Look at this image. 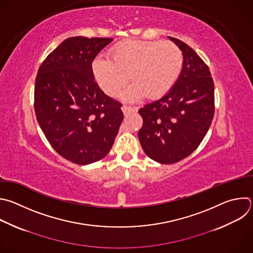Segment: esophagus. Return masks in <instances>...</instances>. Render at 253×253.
I'll list each match as a JSON object with an SVG mask.
<instances>
[{
  "label": "esophagus",
  "mask_w": 253,
  "mask_h": 253,
  "mask_svg": "<svg viewBox=\"0 0 253 253\" xmlns=\"http://www.w3.org/2000/svg\"><path fill=\"white\" fill-rule=\"evenodd\" d=\"M121 109H122L124 115H127V114H129V113H131V112H136V111H137V108H135V107H129V106H126V105L122 106Z\"/></svg>",
  "instance_id": "esophagus-1"
}]
</instances>
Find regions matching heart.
I'll list each match as a JSON object with an SVG mask.
<instances>
[{
    "mask_svg": "<svg viewBox=\"0 0 253 253\" xmlns=\"http://www.w3.org/2000/svg\"><path fill=\"white\" fill-rule=\"evenodd\" d=\"M108 56L94 59L93 75L109 96L118 94L129 75L133 83L121 97L130 102L144 94L149 99L163 96L173 87L183 67L182 51L172 42L129 40L113 46Z\"/></svg>",
    "mask_w": 253,
    "mask_h": 253,
    "instance_id": "obj_1",
    "label": "heart"
}]
</instances>
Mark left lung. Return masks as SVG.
<instances>
[{
    "label": "left lung",
    "mask_w": 253,
    "mask_h": 253,
    "mask_svg": "<svg viewBox=\"0 0 253 253\" xmlns=\"http://www.w3.org/2000/svg\"><path fill=\"white\" fill-rule=\"evenodd\" d=\"M183 54L182 71L162 98L139 109L143 126L138 132L146 155L160 164H174L190 156L206 136L214 114L211 71L198 53L169 37Z\"/></svg>",
    "instance_id": "obj_1"
}]
</instances>
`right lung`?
Instances as JSON below:
<instances>
[{"label":"right lung","instance_id":"add662e5","mask_svg":"<svg viewBox=\"0 0 253 253\" xmlns=\"http://www.w3.org/2000/svg\"><path fill=\"white\" fill-rule=\"evenodd\" d=\"M112 39L63 41L39 68L35 86L38 122L52 148L77 165L109 153L123 121L121 104L94 80L92 61Z\"/></svg>","mask_w":253,"mask_h":253}]
</instances>
